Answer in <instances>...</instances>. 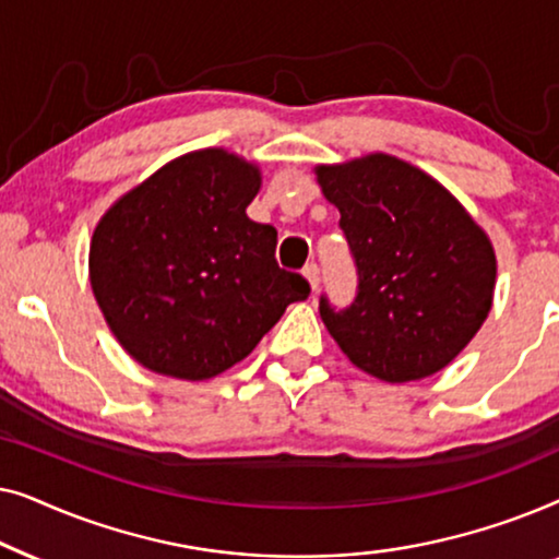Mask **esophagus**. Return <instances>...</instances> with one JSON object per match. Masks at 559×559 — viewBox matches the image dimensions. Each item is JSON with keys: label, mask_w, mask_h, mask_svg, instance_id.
Returning <instances> with one entry per match:
<instances>
[{"label": "esophagus", "mask_w": 559, "mask_h": 559, "mask_svg": "<svg viewBox=\"0 0 559 559\" xmlns=\"http://www.w3.org/2000/svg\"><path fill=\"white\" fill-rule=\"evenodd\" d=\"M302 274H305V277H308V282H310V287H312V293H318V287H320V266H318L316 262L305 264V270H302Z\"/></svg>", "instance_id": "1"}]
</instances>
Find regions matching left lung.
Segmentation results:
<instances>
[{"mask_svg":"<svg viewBox=\"0 0 559 559\" xmlns=\"http://www.w3.org/2000/svg\"><path fill=\"white\" fill-rule=\"evenodd\" d=\"M318 182L341 211L358 274L346 308L320 295L335 343L389 384L445 369L491 310L488 236L438 180L392 155L320 165Z\"/></svg>","mask_w":559,"mask_h":559,"instance_id":"8db88e82","label":"left lung"}]
</instances>
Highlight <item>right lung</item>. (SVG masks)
<instances>
[{
	"label": "right lung",
	"mask_w": 559,
	"mask_h": 559,
	"mask_svg": "<svg viewBox=\"0 0 559 559\" xmlns=\"http://www.w3.org/2000/svg\"><path fill=\"white\" fill-rule=\"evenodd\" d=\"M259 170L224 150L182 155L106 211L91 239V287L134 361L203 381L247 358L302 274L274 259L277 231L247 216Z\"/></svg>",
	"instance_id": "obj_1"
}]
</instances>
